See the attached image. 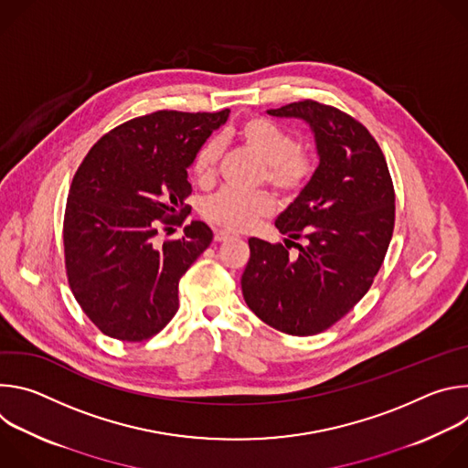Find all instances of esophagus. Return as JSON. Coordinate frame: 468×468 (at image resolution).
Masks as SVG:
<instances>
[{
    "label": "esophagus",
    "mask_w": 468,
    "mask_h": 468,
    "mask_svg": "<svg viewBox=\"0 0 468 468\" xmlns=\"http://www.w3.org/2000/svg\"><path fill=\"white\" fill-rule=\"evenodd\" d=\"M235 235L233 233H229V231H226V229H215V240L217 242H226V240H229V239H233Z\"/></svg>",
    "instance_id": "34e87169"
}]
</instances>
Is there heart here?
<instances>
[{
    "instance_id": "obj_1",
    "label": "heart",
    "mask_w": 468,
    "mask_h": 468,
    "mask_svg": "<svg viewBox=\"0 0 468 468\" xmlns=\"http://www.w3.org/2000/svg\"><path fill=\"white\" fill-rule=\"evenodd\" d=\"M226 139L262 163L259 183H266L282 196H296L314 174L311 152L298 144L291 129L271 118L248 116L226 133ZM222 150L218 139H209L197 148L190 166L196 183L202 186L215 183ZM271 209L272 199L264 190L240 192L222 188L206 199L202 215L220 228L242 231L251 228L261 217L269 215Z\"/></svg>"
}]
</instances>
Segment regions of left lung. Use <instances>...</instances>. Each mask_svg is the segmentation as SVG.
Listing matches in <instances>:
<instances>
[{"instance_id":"1","label":"left lung","mask_w":468,"mask_h":468,"mask_svg":"<svg viewBox=\"0 0 468 468\" xmlns=\"http://www.w3.org/2000/svg\"><path fill=\"white\" fill-rule=\"evenodd\" d=\"M269 114L305 120L320 165L276 220L285 246L248 240L242 294L264 324L307 337L339 322L372 287L394 229V186L379 144L354 116L314 100Z\"/></svg>"}]
</instances>
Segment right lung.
<instances>
[{
    "label": "right lung",
    "instance_id": "obj_1",
    "mask_svg": "<svg viewBox=\"0 0 468 468\" xmlns=\"http://www.w3.org/2000/svg\"><path fill=\"white\" fill-rule=\"evenodd\" d=\"M229 116L155 111L103 135L80 165L66 199L62 242L70 289L107 337L143 343L179 309L177 287L213 240L204 222L157 244L190 213L186 168Z\"/></svg>",
    "mask_w": 468,
    "mask_h": 468
}]
</instances>
